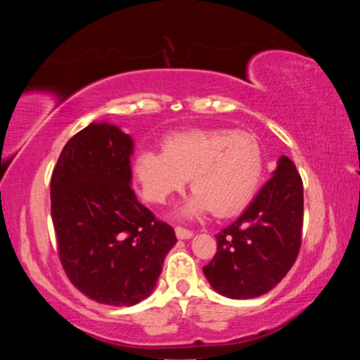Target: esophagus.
<instances>
[{
  "mask_svg": "<svg viewBox=\"0 0 360 360\" xmlns=\"http://www.w3.org/2000/svg\"><path fill=\"white\" fill-rule=\"evenodd\" d=\"M174 231H176V236H178L179 240H187V238H191V236L193 235L192 230L181 227V225H178V227L174 229Z\"/></svg>",
  "mask_w": 360,
  "mask_h": 360,
  "instance_id": "obj_1",
  "label": "esophagus"
}]
</instances>
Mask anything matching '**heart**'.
I'll return each mask as SVG.
<instances>
[{"label": "heart", "mask_w": 360, "mask_h": 360, "mask_svg": "<svg viewBox=\"0 0 360 360\" xmlns=\"http://www.w3.org/2000/svg\"><path fill=\"white\" fill-rule=\"evenodd\" d=\"M162 148L139 150L133 160V174L149 203H165L191 176L195 192L182 212L197 216L212 210L225 217L245 208L257 191L264 158L251 133L193 129L168 135Z\"/></svg>", "instance_id": "obj_1"}]
</instances>
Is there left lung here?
<instances>
[{"label":"left lung","mask_w":360,"mask_h":360,"mask_svg":"<svg viewBox=\"0 0 360 360\" xmlns=\"http://www.w3.org/2000/svg\"><path fill=\"white\" fill-rule=\"evenodd\" d=\"M302 227L303 182L292 160L283 155L246 211L216 235L217 252L203 266L205 276L229 298L266 294L295 264Z\"/></svg>","instance_id":"left-lung-1"}]
</instances>
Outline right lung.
I'll return each mask as SVG.
<instances>
[{
    "label": "right lung",
    "mask_w": 360,
    "mask_h": 360,
    "mask_svg": "<svg viewBox=\"0 0 360 360\" xmlns=\"http://www.w3.org/2000/svg\"><path fill=\"white\" fill-rule=\"evenodd\" d=\"M133 141L115 125L90 124L60 154L51 179V214L66 276L92 300L131 307L154 290L176 245L172 225L130 187Z\"/></svg>",
    "instance_id": "1"
}]
</instances>
